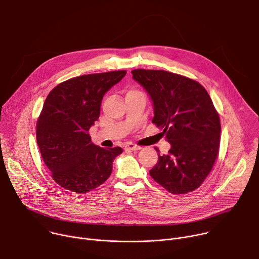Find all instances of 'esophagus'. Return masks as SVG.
<instances>
[{"label": "esophagus", "mask_w": 259, "mask_h": 259, "mask_svg": "<svg viewBox=\"0 0 259 259\" xmlns=\"http://www.w3.org/2000/svg\"><path fill=\"white\" fill-rule=\"evenodd\" d=\"M141 149V147L137 144H134V143H128L126 145V150H129V151H139Z\"/></svg>", "instance_id": "obj_1"}]
</instances>
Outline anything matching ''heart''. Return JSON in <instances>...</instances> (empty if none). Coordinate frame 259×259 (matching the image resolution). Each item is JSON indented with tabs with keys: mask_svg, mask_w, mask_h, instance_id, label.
Returning a JSON list of instances; mask_svg holds the SVG:
<instances>
[{
	"mask_svg": "<svg viewBox=\"0 0 259 259\" xmlns=\"http://www.w3.org/2000/svg\"><path fill=\"white\" fill-rule=\"evenodd\" d=\"M132 92H136V90H130V91H128V93H132Z\"/></svg>",
	"mask_w": 259,
	"mask_h": 259,
	"instance_id": "b5f03b06",
	"label": "heart"
}]
</instances>
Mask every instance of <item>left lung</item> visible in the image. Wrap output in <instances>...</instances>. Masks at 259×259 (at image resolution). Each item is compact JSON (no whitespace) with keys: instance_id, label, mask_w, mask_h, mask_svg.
Segmentation results:
<instances>
[{"instance_id":"1","label":"left lung","mask_w":259,"mask_h":259,"mask_svg":"<svg viewBox=\"0 0 259 259\" xmlns=\"http://www.w3.org/2000/svg\"><path fill=\"white\" fill-rule=\"evenodd\" d=\"M131 72L154 102L153 123L171 143L167 154L159 155L151 176L173 195L194 192L219 153L220 119L208 92L199 82L178 73L141 68Z\"/></svg>"}]
</instances>
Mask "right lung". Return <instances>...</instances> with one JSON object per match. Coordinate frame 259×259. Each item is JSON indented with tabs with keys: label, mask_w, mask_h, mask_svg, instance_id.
<instances>
[{
	"label": "right lung",
	"mask_w": 259,
	"mask_h": 259,
	"mask_svg": "<svg viewBox=\"0 0 259 259\" xmlns=\"http://www.w3.org/2000/svg\"><path fill=\"white\" fill-rule=\"evenodd\" d=\"M125 75L126 70L83 75L58 84L48 94L36 120V143L61 188L86 194L110 176L123 149L93 144L89 129L99 118L104 93Z\"/></svg>",
	"instance_id": "right-lung-1"
}]
</instances>
